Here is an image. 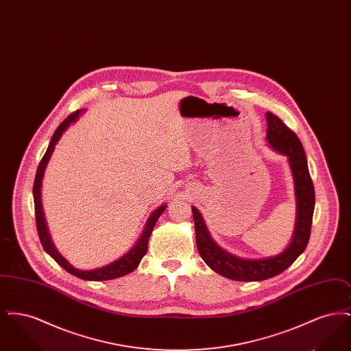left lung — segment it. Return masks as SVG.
<instances>
[{
    "mask_svg": "<svg viewBox=\"0 0 351 351\" xmlns=\"http://www.w3.org/2000/svg\"><path fill=\"white\" fill-rule=\"evenodd\" d=\"M266 141L272 150L287 156L293 179L296 219L289 245L282 252L263 258H241L218 246L212 238L200 210L192 206L196 245L202 261L219 275L237 282H261L282 274L305 250L315 210V188L309 175L306 156L300 139L283 121L267 112Z\"/></svg>",
    "mask_w": 351,
    "mask_h": 351,
    "instance_id": "8db88e82",
    "label": "left lung"
}]
</instances>
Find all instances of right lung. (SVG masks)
Instances as JSON below:
<instances>
[{
	"label": "right lung",
	"mask_w": 351,
	"mask_h": 351,
	"mask_svg": "<svg viewBox=\"0 0 351 351\" xmlns=\"http://www.w3.org/2000/svg\"><path fill=\"white\" fill-rule=\"evenodd\" d=\"M84 112H85L84 109L75 112L73 114H71L69 117L66 118L59 125V128L55 130V133H53L52 138H51L50 145L47 147L45 156L42 158V160H40V163L38 166L33 188L35 219H36L38 235H39V239H40V243H42L43 249L59 266H62L67 272L77 276V278H80V279H83V280L102 282V280H112V279H117V278H121V276H125V275L133 272L134 269L139 266L142 258L147 252V245H149V239H150L151 233L154 230V226H155L158 218L160 217V215L166 210L167 204H162L160 206H158L151 213L150 217H149L146 225H145L143 232L139 235V238L135 242L133 247L128 251L126 254H123L122 256H119L118 259L110 262L106 266L93 268V269H79V268L73 267L68 262L67 259L58 251V249L53 245V242H52V239H51L50 232H49V228H47V222H46L45 213H43V206H42V200H40V197H42V192H40V189H42V180H43L45 171H46V167H47V165L50 162L51 155H52V152L55 150L56 143L60 141L63 133L67 130L72 123H75L79 119L80 114H83Z\"/></svg>",
	"instance_id": "right-lung-1"
}]
</instances>
